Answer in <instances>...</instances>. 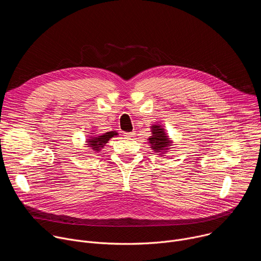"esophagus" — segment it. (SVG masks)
<instances>
[{
  "instance_id": "esophagus-1",
  "label": "esophagus",
  "mask_w": 261,
  "mask_h": 261,
  "mask_svg": "<svg viewBox=\"0 0 261 261\" xmlns=\"http://www.w3.org/2000/svg\"><path fill=\"white\" fill-rule=\"evenodd\" d=\"M134 135H135V132H134V131H132V132H125V133H124V136H126V137H128V138L133 137Z\"/></svg>"
}]
</instances>
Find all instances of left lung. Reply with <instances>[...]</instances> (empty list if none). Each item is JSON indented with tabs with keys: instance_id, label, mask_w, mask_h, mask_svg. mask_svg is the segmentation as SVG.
<instances>
[{
	"instance_id": "8db88e82",
	"label": "left lung",
	"mask_w": 261,
	"mask_h": 261,
	"mask_svg": "<svg viewBox=\"0 0 261 261\" xmlns=\"http://www.w3.org/2000/svg\"><path fill=\"white\" fill-rule=\"evenodd\" d=\"M148 140H150V143L152 144L154 151L164 150L169 142L166 134L164 133L163 129L160 128V126L153 127V136L148 138Z\"/></svg>"
}]
</instances>
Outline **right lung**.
I'll use <instances>...</instances> for the list:
<instances>
[{
  "label": "right lung",
  "mask_w": 261,
  "mask_h": 261,
  "mask_svg": "<svg viewBox=\"0 0 261 261\" xmlns=\"http://www.w3.org/2000/svg\"><path fill=\"white\" fill-rule=\"evenodd\" d=\"M114 135H117V133L116 132H107L101 136L93 137L92 139H89L88 145H90V147H92V150L98 152L101 150V147L104 146V144L109 140V138H111Z\"/></svg>",
  "instance_id": "obj_1"
}]
</instances>
